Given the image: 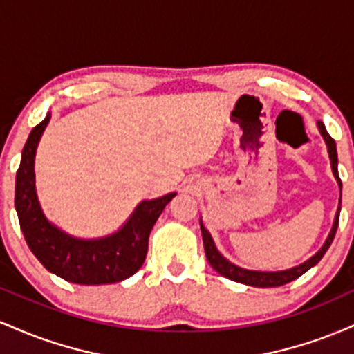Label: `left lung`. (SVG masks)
<instances>
[{"instance_id":"left-lung-1","label":"left lung","mask_w":354,"mask_h":354,"mask_svg":"<svg viewBox=\"0 0 354 354\" xmlns=\"http://www.w3.org/2000/svg\"><path fill=\"white\" fill-rule=\"evenodd\" d=\"M318 129L323 136L324 143H326L328 148V154H330V163H331V169L333 174H335V180L338 181L339 185V191H341V180L338 174V153H336V143L335 140L328 135L326 128L324 124L318 121ZM339 211H341V196H339V206L336 209L335 214V221H333V228L328 234L326 241L323 243V246L316 251L311 258H308L306 261H303L301 265H296L293 268H288V270H281V271H259V270H246V268H241L234 263H231L230 259H226L225 256L218 251L216 245H214L213 238H211L209 231L205 228L203 221L200 219V226H201V234H203V245H205V253L206 258H208V263L211 265L216 273H219L225 278L231 279V281H236L241 284H248V286H256V288H274V286H283V284L295 281L296 278L306 273L308 270H311L313 266H316L319 263V259L323 258L324 253L328 251V248L331 246L333 239H335L336 230H338V223H339Z\"/></svg>"}]
</instances>
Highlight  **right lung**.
Here are the masks:
<instances>
[{
	"label": "right lung",
	"instance_id": "obj_1",
	"mask_svg": "<svg viewBox=\"0 0 354 354\" xmlns=\"http://www.w3.org/2000/svg\"><path fill=\"white\" fill-rule=\"evenodd\" d=\"M51 113L31 129L16 173L15 206L31 253L53 274L76 284H111L129 278L143 266L154 223L176 191L143 200L115 233L101 238H78L51 223L36 194L35 156Z\"/></svg>",
	"mask_w": 354,
	"mask_h": 354
}]
</instances>
